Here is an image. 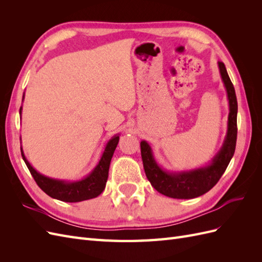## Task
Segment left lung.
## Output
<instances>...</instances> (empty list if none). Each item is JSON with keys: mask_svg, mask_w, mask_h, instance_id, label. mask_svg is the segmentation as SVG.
<instances>
[{"mask_svg": "<svg viewBox=\"0 0 262 262\" xmlns=\"http://www.w3.org/2000/svg\"><path fill=\"white\" fill-rule=\"evenodd\" d=\"M219 69L227 93L229 115L227 133L223 146L208 166L188 171L168 172L158 166L153 156L152 148L147 142H141V156L145 175L150 185L158 192L166 196L173 198V199H193V198L207 193L217 184L235 153L237 140L236 94L223 62H219Z\"/></svg>", "mask_w": 262, "mask_h": 262, "instance_id": "left-lung-1", "label": "left lung"}]
</instances>
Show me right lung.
I'll list each match as a JSON object with an SVG mask.
<instances>
[{"label": "right lung", "mask_w": 262, "mask_h": 262, "mask_svg": "<svg viewBox=\"0 0 262 262\" xmlns=\"http://www.w3.org/2000/svg\"><path fill=\"white\" fill-rule=\"evenodd\" d=\"M19 114H21V107L19 109ZM118 142L119 136H115L112 140H109L105 147L104 153L101 155L100 161L96 165V167L93 169V171L89 176L77 181L59 180L41 175V173L38 172L26 160L21 147L20 152L23 160L28 167L31 176L34 177L36 184L43 192L53 198V199H57L60 201L81 202L84 200H90L93 199V198H96L104 191L108 179L110 162H112V157L118 145Z\"/></svg>", "instance_id": "1"}]
</instances>
